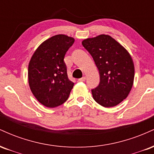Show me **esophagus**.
<instances>
[{
	"instance_id": "34e87169",
	"label": "esophagus",
	"mask_w": 154,
	"mask_h": 154,
	"mask_svg": "<svg viewBox=\"0 0 154 154\" xmlns=\"http://www.w3.org/2000/svg\"><path fill=\"white\" fill-rule=\"evenodd\" d=\"M86 81V77H85V76L82 77L81 79H79V80H78L79 82H83V81Z\"/></svg>"
}]
</instances>
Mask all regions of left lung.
Instances as JSON below:
<instances>
[{"label": "left lung", "mask_w": 154, "mask_h": 154, "mask_svg": "<svg viewBox=\"0 0 154 154\" xmlns=\"http://www.w3.org/2000/svg\"><path fill=\"white\" fill-rule=\"evenodd\" d=\"M82 45L93 57L100 76L99 86L91 90L94 99L104 107L117 106L133 87L135 68L131 55L106 34L85 39Z\"/></svg>", "instance_id": "1"}]
</instances>
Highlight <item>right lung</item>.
Returning <instances> with one entry per match:
<instances>
[{"label": "right lung", "mask_w": 154, "mask_h": 154, "mask_svg": "<svg viewBox=\"0 0 154 154\" xmlns=\"http://www.w3.org/2000/svg\"><path fill=\"white\" fill-rule=\"evenodd\" d=\"M74 41V38L65 34L55 35L43 42L31 57L29 85L35 98L47 107L63 104L73 87L63 60Z\"/></svg>", "instance_id": "obj_1"}]
</instances>
